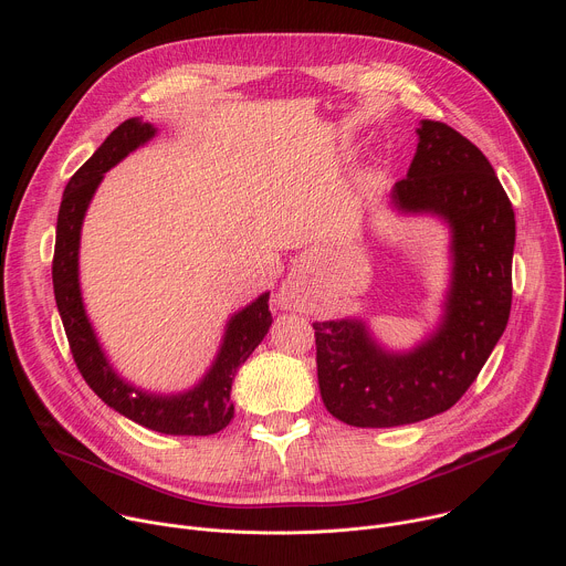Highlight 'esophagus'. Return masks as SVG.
I'll return each mask as SVG.
<instances>
[{"label":"esophagus","mask_w":566,"mask_h":566,"mask_svg":"<svg viewBox=\"0 0 566 566\" xmlns=\"http://www.w3.org/2000/svg\"><path fill=\"white\" fill-rule=\"evenodd\" d=\"M277 302L282 308H295L297 306V295H295V284H284L280 289V295H277Z\"/></svg>","instance_id":"esophagus-1"}]
</instances>
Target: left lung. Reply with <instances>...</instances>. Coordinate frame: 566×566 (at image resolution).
I'll return each mask as SVG.
<instances>
[{
    "mask_svg": "<svg viewBox=\"0 0 566 566\" xmlns=\"http://www.w3.org/2000/svg\"><path fill=\"white\" fill-rule=\"evenodd\" d=\"M391 203L452 230V284L439 329L408 354L385 352L360 319L313 322L325 408L356 428L408 426L450 410L479 376L511 315L515 212L489 158L439 120H421Z\"/></svg>",
    "mask_w": 566,
    "mask_h": 566,
    "instance_id": "obj_1",
    "label": "left lung"
}]
</instances>
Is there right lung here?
Returning a JSON list of instances; mask_svg holds the SVG:
<instances>
[{"label": "right lung", "mask_w": 566, "mask_h": 566, "mask_svg": "<svg viewBox=\"0 0 566 566\" xmlns=\"http://www.w3.org/2000/svg\"><path fill=\"white\" fill-rule=\"evenodd\" d=\"M154 134L156 129L140 118L120 123L94 151L87 164L69 179L55 228L53 293L73 360L87 385L109 408L154 432L206 437L223 430L234 415L230 400L234 374L264 340L273 322L269 311V293H262L255 302L230 317L221 349L203 380L197 387L175 396L147 394L125 382L112 369L85 313L83 295H80V228H83L90 201L103 181V175L138 145L147 143Z\"/></svg>", "instance_id": "obj_1"}]
</instances>
